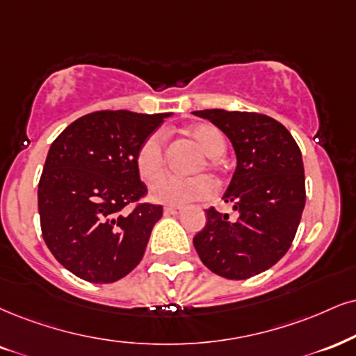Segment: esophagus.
<instances>
[{
	"label": "esophagus",
	"mask_w": 356,
	"mask_h": 356,
	"mask_svg": "<svg viewBox=\"0 0 356 356\" xmlns=\"http://www.w3.org/2000/svg\"><path fill=\"white\" fill-rule=\"evenodd\" d=\"M183 211V206H166L165 214H179Z\"/></svg>",
	"instance_id": "1"
}]
</instances>
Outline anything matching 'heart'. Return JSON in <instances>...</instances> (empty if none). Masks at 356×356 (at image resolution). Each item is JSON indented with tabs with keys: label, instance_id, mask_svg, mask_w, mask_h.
Wrapping results in <instances>:
<instances>
[{
	"label": "heart",
	"instance_id": "1",
	"mask_svg": "<svg viewBox=\"0 0 356 356\" xmlns=\"http://www.w3.org/2000/svg\"><path fill=\"white\" fill-rule=\"evenodd\" d=\"M186 134L203 152L196 163L193 165V171H203L206 168L218 177L222 171L219 155L226 150V138L222 131L211 124H198L190 127ZM135 163H137L140 177L147 181L160 177L165 168V140L160 131L152 134L150 137L143 140L137 152ZM213 188V181L206 175H195V177L188 178L163 177L153 183L150 196L156 203L183 206L191 201L209 198Z\"/></svg>",
	"mask_w": 356,
	"mask_h": 356
}]
</instances>
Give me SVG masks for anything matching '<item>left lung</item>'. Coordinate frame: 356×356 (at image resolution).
Here are the masks:
<instances>
[{
	"mask_svg": "<svg viewBox=\"0 0 356 356\" xmlns=\"http://www.w3.org/2000/svg\"><path fill=\"white\" fill-rule=\"evenodd\" d=\"M225 131L238 165L222 196L238 219L206 209V226L193 238L203 264L231 280L249 279L289 251L305 206L299 145L280 122L256 112L196 111Z\"/></svg>",
	"mask_w": 356,
	"mask_h": 356,
	"instance_id": "1",
	"label": "left lung"
}]
</instances>
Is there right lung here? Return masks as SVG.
Wrapping results in <instances>:
<instances>
[{"instance_id":"right-lung-1","label":"right lung","mask_w":356,"mask_h":356,"mask_svg":"<svg viewBox=\"0 0 356 356\" xmlns=\"http://www.w3.org/2000/svg\"><path fill=\"white\" fill-rule=\"evenodd\" d=\"M170 115L92 112L52 142L38 186L41 231L52 256L77 277L111 284L142 261L163 208L138 203L147 186L135 158Z\"/></svg>"}]
</instances>
